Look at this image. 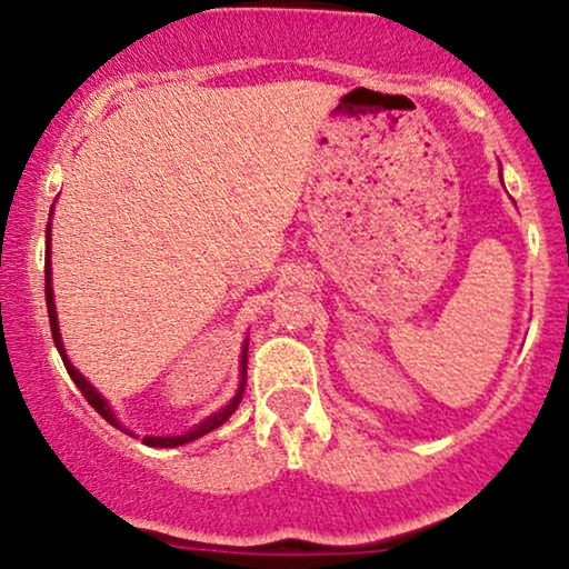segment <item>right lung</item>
<instances>
[{"mask_svg": "<svg viewBox=\"0 0 569 569\" xmlns=\"http://www.w3.org/2000/svg\"><path fill=\"white\" fill-rule=\"evenodd\" d=\"M49 266H52V261H49V223H47V258H44V296H47V313H49V327H52V338H54V346H58V350H60V356H62V363H66V369H68V375H70V380L76 382V388L81 390V396L87 398L89 401V406L91 409H94L97 413H100V417L104 419V422H110L113 427H118V430H123L121 425H118V419H116V413H113V409H110L108 406V401H104V398L100 396V392H97L94 388H91L89 385V380L87 377L81 375L79 369L73 367V363L68 361V356H66V346H62V338H60V325H58V311H54V292H52V269H49ZM244 369H248V340H244V348H242V367H240V388H237V392H234V398H231V401L223 406V409H219L216 413H210L208 419H202L200 425H194L192 430H187V432H181V435H144L142 438V443L144 446H152V448H177V446H184V443H192V440H198V438H202V435H208L210 430H216V427H221L223 422H227V419L231 417V413L237 411V406H240V401H242V392H244Z\"/></svg>", "mask_w": 569, "mask_h": 569, "instance_id": "add662e5", "label": "right lung"}]
</instances>
